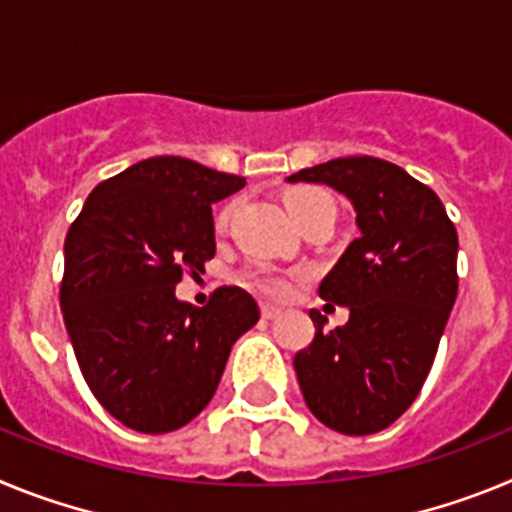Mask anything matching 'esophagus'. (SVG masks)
<instances>
[{
    "mask_svg": "<svg viewBox=\"0 0 512 512\" xmlns=\"http://www.w3.org/2000/svg\"><path fill=\"white\" fill-rule=\"evenodd\" d=\"M279 315H282V310L274 305H261V318L264 320H277Z\"/></svg>",
    "mask_w": 512,
    "mask_h": 512,
    "instance_id": "obj_1",
    "label": "esophagus"
}]
</instances>
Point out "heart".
<instances>
[{
  "label": "heart",
  "mask_w": 512,
  "mask_h": 512,
  "mask_svg": "<svg viewBox=\"0 0 512 512\" xmlns=\"http://www.w3.org/2000/svg\"><path fill=\"white\" fill-rule=\"evenodd\" d=\"M323 205L333 207V202H330L328 194L320 192V189H295V192L287 194V210L295 223L300 220V217H305L307 212L318 210V207ZM228 217H230V207H225V210L220 212V217H217V228H223V225L228 223ZM246 282L251 284L253 289H259V292H264V295L269 297H287L289 292H292V282H289L284 274L271 269L248 271Z\"/></svg>",
  "instance_id": "1"
}]
</instances>
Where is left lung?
<instances>
[{
	"label": "left lung",
	"mask_w": 512,
	"mask_h": 512,
	"mask_svg": "<svg viewBox=\"0 0 512 512\" xmlns=\"http://www.w3.org/2000/svg\"><path fill=\"white\" fill-rule=\"evenodd\" d=\"M325 184L356 212L359 238L320 282L325 302L348 307V323L325 330L295 356L307 408L346 436H369L413 405L431 372L456 300L454 223L433 189L372 156L333 158L287 176Z\"/></svg>",
	"instance_id": "8db88e82"
}]
</instances>
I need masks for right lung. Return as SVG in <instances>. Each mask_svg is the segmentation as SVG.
Segmentation results:
<instances>
[{"mask_svg":"<svg viewBox=\"0 0 512 512\" xmlns=\"http://www.w3.org/2000/svg\"><path fill=\"white\" fill-rule=\"evenodd\" d=\"M243 187V176L153 156L99 184L66 235L63 323L89 390L133 431L197 418L233 343L259 323L241 287H220L205 307L176 297L182 269L215 256L212 205Z\"/></svg>","mask_w":512,"mask_h":512,"instance_id":"right-lung-1","label":"right lung"}]
</instances>
